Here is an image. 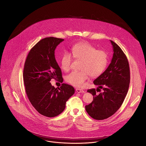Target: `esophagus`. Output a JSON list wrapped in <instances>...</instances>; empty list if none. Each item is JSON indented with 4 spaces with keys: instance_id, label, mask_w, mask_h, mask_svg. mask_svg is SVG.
Listing matches in <instances>:
<instances>
[{
    "instance_id": "esophagus-1",
    "label": "esophagus",
    "mask_w": 146,
    "mask_h": 146,
    "mask_svg": "<svg viewBox=\"0 0 146 146\" xmlns=\"http://www.w3.org/2000/svg\"><path fill=\"white\" fill-rule=\"evenodd\" d=\"M76 92L77 93H85V91L83 90V89H79V88H76Z\"/></svg>"
}]
</instances>
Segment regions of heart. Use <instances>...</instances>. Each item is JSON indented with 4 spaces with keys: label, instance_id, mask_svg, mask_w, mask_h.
<instances>
[{
    "label": "heart",
    "instance_id": "1",
    "mask_svg": "<svg viewBox=\"0 0 146 146\" xmlns=\"http://www.w3.org/2000/svg\"><path fill=\"white\" fill-rule=\"evenodd\" d=\"M72 57L82 60L79 71H72L66 76V81L76 87H82L89 75L92 78L100 76L108 64V55L106 52L97 49L88 42H79L71 49ZM71 54L65 52L61 58V66L64 71H68L71 67Z\"/></svg>",
    "mask_w": 146,
    "mask_h": 146
}]
</instances>
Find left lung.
I'll return each instance as SVG.
<instances>
[{
  "label": "left lung",
  "mask_w": 146,
  "mask_h": 146,
  "mask_svg": "<svg viewBox=\"0 0 146 146\" xmlns=\"http://www.w3.org/2000/svg\"><path fill=\"white\" fill-rule=\"evenodd\" d=\"M113 57L107 69L93 82L98 86L87 90L93 96L91 104L85 106L89 115L96 120H104L113 115L123 104L130 84V69L127 59L120 47L110 40Z\"/></svg>",
  "instance_id": "8db88e82"
}]
</instances>
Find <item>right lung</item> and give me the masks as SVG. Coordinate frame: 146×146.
I'll return each mask as SVG.
<instances>
[{"instance_id":"right-lung-1","label":"right lung","mask_w":146,"mask_h":146,"mask_svg":"<svg viewBox=\"0 0 146 146\" xmlns=\"http://www.w3.org/2000/svg\"><path fill=\"white\" fill-rule=\"evenodd\" d=\"M63 39L45 38L29 52L25 62L23 78L28 98L42 115L53 117L64 111L67 101L74 94L73 86L63 83L55 88L50 81L62 83V72L57 62L54 50Z\"/></svg>"}]
</instances>
